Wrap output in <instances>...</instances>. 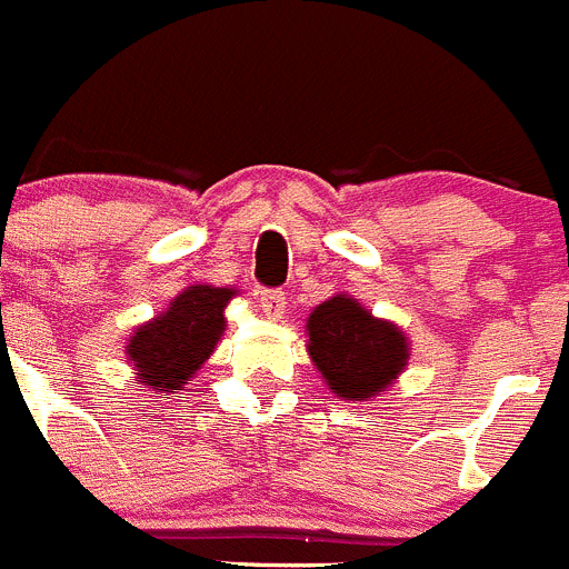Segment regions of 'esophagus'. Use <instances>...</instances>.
Masks as SVG:
<instances>
[{
  "label": "esophagus",
  "instance_id": "34e87169",
  "mask_svg": "<svg viewBox=\"0 0 569 569\" xmlns=\"http://www.w3.org/2000/svg\"><path fill=\"white\" fill-rule=\"evenodd\" d=\"M259 305H262L268 318H281L288 301H284V293H281V290H259Z\"/></svg>",
  "mask_w": 569,
  "mask_h": 569
}]
</instances>
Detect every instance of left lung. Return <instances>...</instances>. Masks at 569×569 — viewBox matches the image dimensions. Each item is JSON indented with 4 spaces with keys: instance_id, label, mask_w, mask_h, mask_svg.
<instances>
[{
    "instance_id": "8db88e82",
    "label": "left lung",
    "mask_w": 569,
    "mask_h": 569,
    "mask_svg": "<svg viewBox=\"0 0 569 569\" xmlns=\"http://www.w3.org/2000/svg\"><path fill=\"white\" fill-rule=\"evenodd\" d=\"M307 351L329 391L349 402L377 397L408 366V338L360 301L332 296L307 318Z\"/></svg>"
}]
</instances>
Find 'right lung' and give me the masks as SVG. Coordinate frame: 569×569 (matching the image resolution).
I'll return each mask as SVG.
<instances>
[{
  "mask_svg": "<svg viewBox=\"0 0 569 569\" xmlns=\"http://www.w3.org/2000/svg\"><path fill=\"white\" fill-rule=\"evenodd\" d=\"M234 293L231 288L192 284L161 316L133 329L126 355L139 386L161 397L183 391L226 332L223 310Z\"/></svg>",
  "mask_w": 569,
  "mask_h": 569,
  "instance_id": "obj_1",
  "label": "right lung"
}]
</instances>
